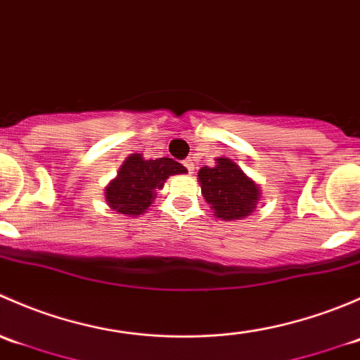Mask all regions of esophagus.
I'll return each mask as SVG.
<instances>
[{
	"label": "esophagus",
	"instance_id": "esophagus-1",
	"mask_svg": "<svg viewBox=\"0 0 360 360\" xmlns=\"http://www.w3.org/2000/svg\"><path fill=\"white\" fill-rule=\"evenodd\" d=\"M183 163H184V167H186V169H188V172H190V174L195 172V162H193V160L186 158Z\"/></svg>",
	"mask_w": 360,
	"mask_h": 360
}]
</instances>
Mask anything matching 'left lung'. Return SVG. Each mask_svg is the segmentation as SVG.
I'll list each match as a JSON object with an SVG mask.
<instances>
[{
    "label": "left lung",
    "instance_id": "8db88e82",
    "mask_svg": "<svg viewBox=\"0 0 360 360\" xmlns=\"http://www.w3.org/2000/svg\"><path fill=\"white\" fill-rule=\"evenodd\" d=\"M198 183L214 216L223 221L250 216L261 198L259 184L226 157L216 158L214 167H202L198 170Z\"/></svg>",
    "mask_w": 360,
    "mask_h": 360
}]
</instances>
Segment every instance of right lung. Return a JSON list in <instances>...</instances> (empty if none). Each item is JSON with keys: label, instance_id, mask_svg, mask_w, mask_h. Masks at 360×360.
Returning a JSON list of instances; mask_svg holds the SVG:
<instances>
[{"label": "right lung", "instance_id": "1", "mask_svg": "<svg viewBox=\"0 0 360 360\" xmlns=\"http://www.w3.org/2000/svg\"><path fill=\"white\" fill-rule=\"evenodd\" d=\"M186 172V167L172 158L146 160L141 153L129 155L104 190L108 207L123 216H141L150 209L157 191L170 176Z\"/></svg>", "mask_w": 360, "mask_h": 360}]
</instances>
